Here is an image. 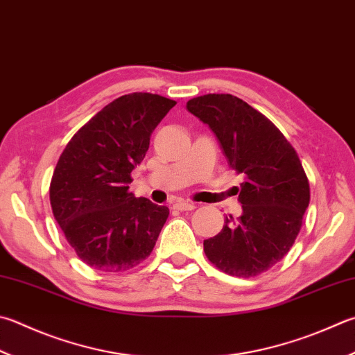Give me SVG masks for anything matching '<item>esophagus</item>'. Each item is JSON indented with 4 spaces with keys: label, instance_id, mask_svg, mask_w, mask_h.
<instances>
[{
    "label": "esophagus",
    "instance_id": "1",
    "mask_svg": "<svg viewBox=\"0 0 355 355\" xmlns=\"http://www.w3.org/2000/svg\"><path fill=\"white\" fill-rule=\"evenodd\" d=\"M175 209L184 211V210H195L196 209V204L191 202V200H178L175 204Z\"/></svg>",
    "mask_w": 355,
    "mask_h": 355
}]
</instances>
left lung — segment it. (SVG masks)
I'll return each instance as SVG.
<instances>
[{"label": "left lung", "instance_id": "left-lung-1", "mask_svg": "<svg viewBox=\"0 0 355 355\" xmlns=\"http://www.w3.org/2000/svg\"><path fill=\"white\" fill-rule=\"evenodd\" d=\"M187 110L209 125L227 162L243 184L239 218L225 216L204 252L218 269L239 278L257 277L275 266L295 243L311 193L297 151L275 125L232 94H207Z\"/></svg>", "mask_w": 355, "mask_h": 355}]
</instances>
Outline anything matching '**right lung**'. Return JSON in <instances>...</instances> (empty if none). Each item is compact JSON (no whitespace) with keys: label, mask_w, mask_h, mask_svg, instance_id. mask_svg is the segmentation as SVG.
<instances>
[{"label":"right lung","mask_w":355,"mask_h":355,"mask_svg":"<svg viewBox=\"0 0 355 355\" xmlns=\"http://www.w3.org/2000/svg\"><path fill=\"white\" fill-rule=\"evenodd\" d=\"M175 105L148 92L119 97L83 125L60 156L49 189L53 218L92 269L128 270L155 249L170 210L132 195L131 171Z\"/></svg>","instance_id":"right-lung-1"}]
</instances>
